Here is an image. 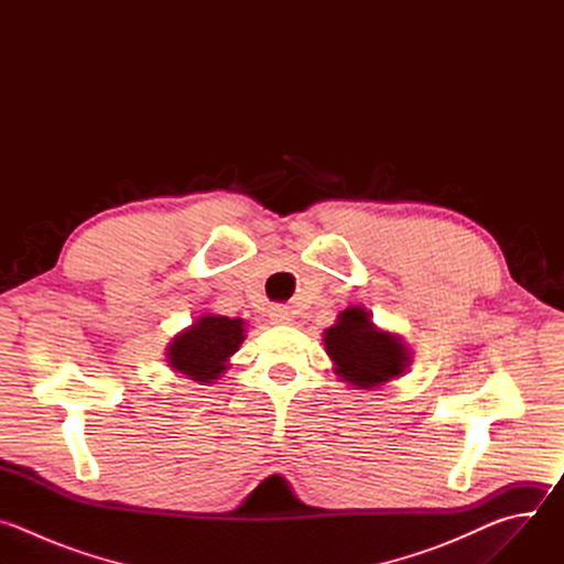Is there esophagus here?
Here are the masks:
<instances>
[{
  "instance_id": "esophagus-1",
  "label": "esophagus",
  "mask_w": 564,
  "mask_h": 564,
  "mask_svg": "<svg viewBox=\"0 0 564 564\" xmlns=\"http://www.w3.org/2000/svg\"><path fill=\"white\" fill-rule=\"evenodd\" d=\"M268 312H270L272 324H290V321H292V314L285 305H272Z\"/></svg>"
}]
</instances>
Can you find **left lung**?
Segmentation results:
<instances>
[{"instance_id":"8db88e82","label":"left lung","mask_w":564,"mask_h":564,"mask_svg":"<svg viewBox=\"0 0 564 564\" xmlns=\"http://www.w3.org/2000/svg\"><path fill=\"white\" fill-rule=\"evenodd\" d=\"M324 344L335 361V372L364 390L401 377L411 364L406 344L392 333L379 330L359 305L339 312L337 324L324 333Z\"/></svg>"}]
</instances>
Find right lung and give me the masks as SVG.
Returning a JSON list of instances; mask_svg holds the SVG:
<instances>
[{
    "label": "right lung",
    "instance_id": "1",
    "mask_svg": "<svg viewBox=\"0 0 564 564\" xmlns=\"http://www.w3.org/2000/svg\"><path fill=\"white\" fill-rule=\"evenodd\" d=\"M243 318L205 314L174 337L167 348V361L176 372L207 386L227 370L229 357L243 344Z\"/></svg>",
    "mask_w": 564,
    "mask_h": 564
}]
</instances>
